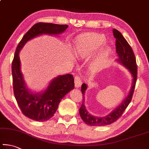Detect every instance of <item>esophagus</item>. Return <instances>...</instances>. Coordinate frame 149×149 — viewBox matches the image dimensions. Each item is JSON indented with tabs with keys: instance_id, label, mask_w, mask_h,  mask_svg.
<instances>
[{
	"instance_id": "esophagus-1",
	"label": "esophagus",
	"mask_w": 149,
	"mask_h": 149,
	"mask_svg": "<svg viewBox=\"0 0 149 149\" xmlns=\"http://www.w3.org/2000/svg\"><path fill=\"white\" fill-rule=\"evenodd\" d=\"M82 84V81L81 79V78L79 76H75V86L76 88H79L81 86Z\"/></svg>"
}]
</instances>
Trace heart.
Listing matches in <instances>:
<instances>
[{"label":"heart","mask_w":149,"mask_h":149,"mask_svg":"<svg viewBox=\"0 0 149 149\" xmlns=\"http://www.w3.org/2000/svg\"><path fill=\"white\" fill-rule=\"evenodd\" d=\"M105 42L104 35L98 33H86L77 37L73 44L75 55L78 58H85L93 55ZM111 49L104 47L97 51V55L91 64L93 71H98L101 67L103 61L109 56Z\"/></svg>","instance_id":"b5f03b06"}]
</instances>
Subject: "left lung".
<instances>
[{"instance_id": "left-lung-1", "label": "left lung", "mask_w": 149, "mask_h": 149, "mask_svg": "<svg viewBox=\"0 0 149 149\" xmlns=\"http://www.w3.org/2000/svg\"><path fill=\"white\" fill-rule=\"evenodd\" d=\"M113 36L116 38V52L118 56L117 61L126 67L127 69H128L130 72L131 73L132 77H133L132 85L128 96L119 106H118L117 108H116L111 113L105 117H97L90 115V113H88L86 111L85 105H84V94L87 88V86L85 83H83L81 85L83 103L79 109V115L82 120L86 124L90 126H106L108 124H112L118 120L130 103L134 92L135 86H136L137 77V66L134 51L128 42L126 41L119 31L114 29L113 30Z\"/></svg>"}]
</instances>
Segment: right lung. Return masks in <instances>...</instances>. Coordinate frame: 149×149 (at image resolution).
Returning a JSON list of instances; mask_svg holds the SVG:
<instances>
[{"label":"right lung","mask_w":149,"mask_h":149,"mask_svg":"<svg viewBox=\"0 0 149 149\" xmlns=\"http://www.w3.org/2000/svg\"><path fill=\"white\" fill-rule=\"evenodd\" d=\"M67 28V25L38 23L24 35L16 48L12 64L13 93L23 114L31 119L44 122L53 117L61 100L74 88V79L72 74L59 75L44 93H32L26 88L21 72L19 53L29 40L42 34H61Z\"/></svg>","instance_id":"right-lung-1"}]
</instances>
